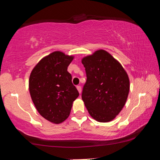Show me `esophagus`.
<instances>
[{
	"label": "esophagus",
	"mask_w": 160,
	"mask_h": 160,
	"mask_svg": "<svg viewBox=\"0 0 160 160\" xmlns=\"http://www.w3.org/2000/svg\"><path fill=\"white\" fill-rule=\"evenodd\" d=\"M77 89H78V92H79V93L80 94L81 93V92H82V88H81V87L80 86V85H78L77 87Z\"/></svg>",
	"instance_id": "esophagus-1"
}]
</instances>
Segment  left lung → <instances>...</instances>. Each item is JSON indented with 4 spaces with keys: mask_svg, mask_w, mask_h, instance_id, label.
Segmentation results:
<instances>
[{
    "mask_svg": "<svg viewBox=\"0 0 160 160\" xmlns=\"http://www.w3.org/2000/svg\"><path fill=\"white\" fill-rule=\"evenodd\" d=\"M82 63L87 75L82 99L87 109L99 122L112 121L128 98V74L117 60L102 49L84 57Z\"/></svg>",
    "mask_w": 160,
    "mask_h": 160,
    "instance_id": "obj_1",
    "label": "left lung"
}]
</instances>
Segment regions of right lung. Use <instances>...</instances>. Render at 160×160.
Instances as JSON below:
<instances>
[{
  "label": "right lung",
  "instance_id": "add662e5",
  "mask_svg": "<svg viewBox=\"0 0 160 160\" xmlns=\"http://www.w3.org/2000/svg\"><path fill=\"white\" fill-rule=\"evenodd\" d=\"M73 58L54 51L35 66L29 76L32 102L40 115L51 123L63 122L70 115L72 102L79 96L67 70Z\"/></svg>",
  "mask_w": 160,
  "mask_h": 160
}]
</instances>
